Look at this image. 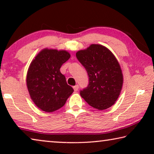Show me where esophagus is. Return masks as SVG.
I'll return each mask as SVG.
<instances>
[{"mask_svg": "<svg viewBox=\"0 0 154 154\" xmlns=\"http://www.w3.org/2000/svg\"><path fill=\"white\" fill-rule=\"evenodd\" d=\"M73 90H74V91H77L78 90H79V85H75V86H73Z\"/></svg>", "mask_w": 154, "mask_h": 154, "instance_id": "34e87169", "label": "esophagus"}]
</instances>
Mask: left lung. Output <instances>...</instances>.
Listing matches in <instances>:
<instances>
[{"mask_svg":"<svg viewBox=\"0 0 154 154\" xmlns=\"http://www.w3.org/2000/svg\"><path fill=\"white\" fill-rule=\"evenodd\" d=\"M76 57L85 67L89 83L80 91L90 106L104 110L114 104L123 85V74L115 56L104 46L92 44L77 52Z\"/></svg>","mask_w":154,"mask_h":154,"instance_id":"8db88e82","label":"left lung"}]
</instances>
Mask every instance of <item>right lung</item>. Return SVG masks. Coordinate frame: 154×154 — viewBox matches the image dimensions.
<instances>
[{"label":"right lung","mask_w":154,"mask_h":154,"mask_svg":"<svg viewBox=\"0 0 154 154\" xmlns=\"http://www.w3.org/2000/svg\"><path fill=\"white\" fill-rule=\"evenodd\" d=\"M70 58L65 50L45 49L32 61L26 85L35 104L45 112H53L65 104L73 89L60 72L62 65Z\"/></svg>","instance_id":"1"}]
</instances>
